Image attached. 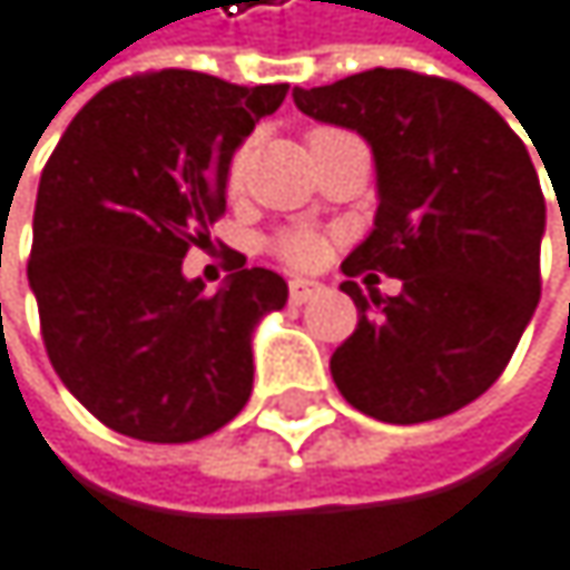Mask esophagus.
I'll return each instance as SVG.
<instances>
[{
  "label": "esophagus",
  "instance_id": "obj_1",
  "mask_svg": "<svg viewBox=\"0 0 570 570\" xmlns=\"http://www.w3.org/2000/svg\"><path fill=\"white\" fill-rule=\"evenodd\" d=\"M321 291H324V283H317V279H291V301L294 304H307Z\"/></svg>",
  "mask_w": 570,
  "mask_h": 570
}]
</instances>
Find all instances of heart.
Segmentation results:
<instances>
[{"instance_id":"heart-1","label":"heart","mask_w":570,"mask_h":570,"mask_svg":"<svg viewBox=\"0 0 570 570\" xmlns=\"http://www.w3.org/2000/svg\"><path fill=\"white\" fill-rule=\"evenodd\" d=\"M246 165H249V148L243 145L233 161H229V175H226V185L229 191H239L243 188V178H246ZM273 253L283 259V263H291V266H314L321 256H324V239L311 229H287V233H279L273 239Z\"/></svg>"}]
</instances>
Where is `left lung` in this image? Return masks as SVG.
I'll list each match as a JSON object with an SVG mask.
<instances>
[{
    "label": "left lung",
    "instance_id": "left-lung-1",
    "mask_svg": "<svg viewBox=\"0 0 570 570\" xmlns=\"http://www.w3.org/2000/svg\"><path fill=\"white\" fill-rule=\"evenodd\" d=\"M294 100L357 131L379 165L375 229L341 263L357 327L331 354L337 392L395 425L460 412L503 375L541 301L544 191L531 155L445 77L375 67L297 87ZM375 272L399 275L403 294L372 292Z\"/></svg>",
    "mask_w": 570,
    "mask_h": 570
}]
</instances>
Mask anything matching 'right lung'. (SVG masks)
Listing matches in <instances>:
<instances>
[{
    "instance_id": "obj_1",
    "label": "right lung",
    "mask_w": 570,
    "mask_h": 570,
    "mask_svg": "<svg viewBox=\"0 0 570 570\" xmlns=\"http://www.w3.org/2000/svg\"><path fill=\"white\" fill-rule=\"evenodd\" d=\"M283 97L287 83L145 70L90 97L53 148L26 273L50 364L107 429L191 442L249 402V337L287 283L236 253L206 294L181 259L209 246L233 151Z\"/></svg>"
}]
</instances>
